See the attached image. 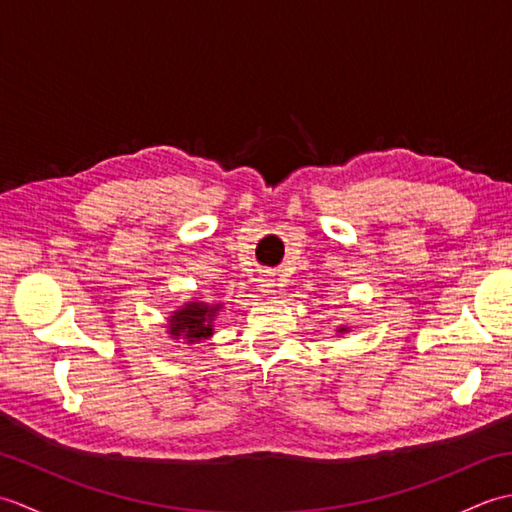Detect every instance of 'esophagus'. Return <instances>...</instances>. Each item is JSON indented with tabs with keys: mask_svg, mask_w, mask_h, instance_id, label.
<instances>
[{
	"mask_svg": "<svg viewBox=\"0 0 512 512\" xmlns=\"http://www.w3.org/2000/svg\"><path fill=\"white\" fill-rule=\"evenodd\" d=\"M259 290H262L264 295H273V292H275L273 279H270V277H264V279H262V284H259Z\"/></svg>",
	"mask_w": 512,
	"mask_h": 512,
	"instance_id": "obj_1",
	"label": "esophagus"
}]
</instances>
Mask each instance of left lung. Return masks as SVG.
<instances>
[{
    "mask_svg": "<svg viewBox=\"0 0 512 512\" xmlns=\"http://www.w3.org/2000/svg\"><path fill=\"white\" fill-rule=\"evenodd\" d=\"M347 332H350V325H339V328H336V334H347Z\"/></svg>",
    "mask_w": 512,
    "mask_h": 512,
    "instance_id": "8db88e82",
    "label": "left lung"
}]
</instances>
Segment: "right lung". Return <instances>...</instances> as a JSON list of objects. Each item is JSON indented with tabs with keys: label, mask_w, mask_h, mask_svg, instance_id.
Returning <instances> with one entry per match:
<instances>
[{
	"label": "right lung",
	"mask_w": 512,
	"mask_h": 512,
	"mask_svg": "<svg viewBox=\"0 0 512 512\" xmlns=\"http://www.w3.org/2000/svg\"><path fill=\"white\" fill-rule=\"evenodd\" d=\"M222 308L224 303H206L198 297L184 301L167 317L165 328L169 339L189 345L209 339V336H213V321Z\"/></svg>",
	"instance_id": "1"
}]
</instances>
